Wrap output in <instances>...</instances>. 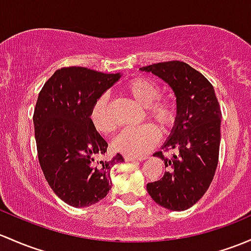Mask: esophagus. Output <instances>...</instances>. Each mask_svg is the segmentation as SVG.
<instances>
[{
  "label": "esophagus",
  "instance_id": "obj_1",
  "mask_svg": "<svg viewBox=\"0 0 251 251\" xmlns=\"http://www.w3.org/2000/svg\"><path fill=\"white\" fill-rule=\"evenodd\" d=\"M124 159H125V161H143V160H146L147 157L146 156L133 157V156H128V155H125V156H124Z\"/></svg>",
  "mask_w": 251,
  "mask_h": 251
}]
</instances>
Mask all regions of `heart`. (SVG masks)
I'll return each mask as SVG.
<instances>
[{
	"instance_id": "obj_1",
	"label": "heart",
	"mask_w": 251,
	"mask_h": 251,
	"mask_svg": "<svg viewBox=\"0 0 251 251\" xmlns=\"http://www.w3.org/2000/svg\"><path fill=\"white\" fill-rule=\"evenodd\" d=\"M124 92L133 101L144 107L146 115L157 124L162 131L168 130L176 118V104L170 97L160 96V86L151 79L137 77L127 80L123 88ZM89 119L95 130L101 134H109L114 131L115 124L109 114L107 96H99L92 103ZM159 142V132L150 124L121 131L113 141L115 151L133 157H143Z\"/></svg>"
}]
</instances>
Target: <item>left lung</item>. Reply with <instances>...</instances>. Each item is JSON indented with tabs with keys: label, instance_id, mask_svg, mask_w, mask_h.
Wrapping results in <instances>:
<instances>
[{
	"label": "left lung",
	"instance_id": "obj_1",
	"mask_svg": "<svg viewBox=\"0 0 251 251\" xmlns=\"http://www.w3.org/2000/svg\"><path fill=\"white\" fill-rule=\"evenodd\" d=\"M172 88L176 97V118L166 151L176 154L168 159L162 151L154 156L165 161L162 178L147 184L148 194L170 210L189 209L205 194L219 161L221 110L214 88L207 78L181 61L159 62L142 67Z\"/></svg>",
	"mask_w": 251,
	"mask_h": 251
}]
</instances>
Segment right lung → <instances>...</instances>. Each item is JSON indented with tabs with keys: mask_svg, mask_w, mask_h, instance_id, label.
<instances>
[{
	"mask_svg": "<svg viewBox=\"0 0 251 251\" xmlns=\"http://www.w3.org/2000/svg\"><path fill=\"white\" fill-rule=\"evenodd\" d=\"M85 67H63L46 81L37 99L33 125L39 165L57 197L75 208L89 207L112 189L110 170L120 154L97 161L107 142L89 119L95 100L120 79Z\"/></svg>",
	"mask_w": 251,
	"mask_h": 251,
	"instance_id": "1",
	"label": "right lung"
}]
</instances>
